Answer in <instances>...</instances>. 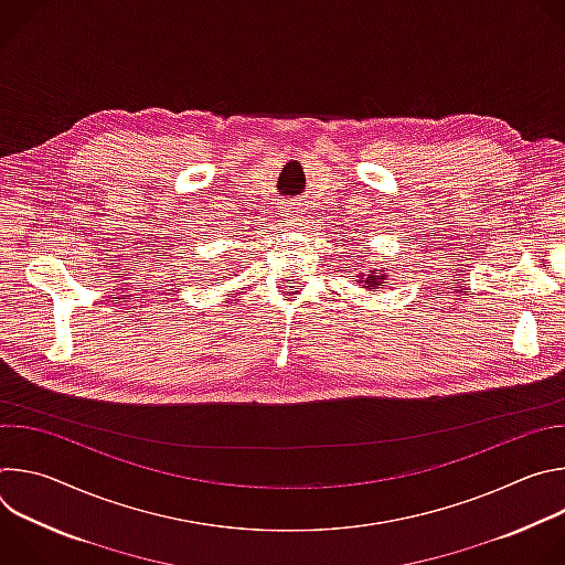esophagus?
Masks as SVG:
<instances>
[{"label": "esophagus", "instance_id": "obj_1", "mask_svg": "<svg viewBox=\"0 0 565 565\" xmlns=\"http://www.w3.org/2000/svg\"><path fill=\"white\" fill-rule=\"evenodd\" d=\"M303 214H306V210L299 203H288L281 207V216H284L286 225H301Z\"/></svg>", "mask_w": 565, "mask_h": 565}]
</instances>
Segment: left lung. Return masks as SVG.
Masks as SVG:
<instances>
[{"mask_svg":"<svg viewBox=\"0 0 565 565\" xmlns=\"http://www.w3.org/2000/svg\"><path fill=\"white\" fill-rule=\"evenodd\" d=\"M366 257V255H364ZM386 277H388V273H386V268H371L369 273H358V286H362L364 290H375V288H380V286H384L386 284Z\"/></svg>","mask_w":565,"mask_h":565,"instance_id":"1","label":"left lung"}]
</instances>
